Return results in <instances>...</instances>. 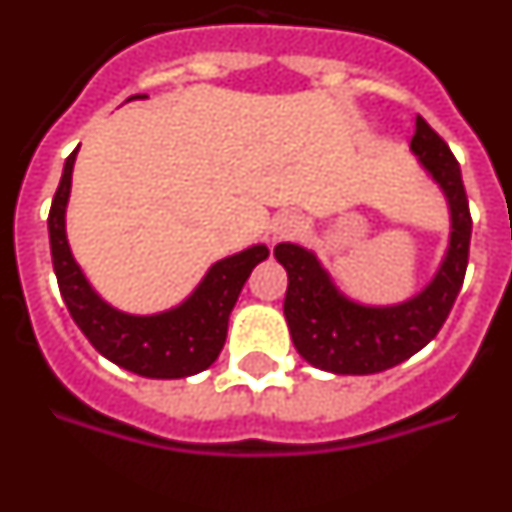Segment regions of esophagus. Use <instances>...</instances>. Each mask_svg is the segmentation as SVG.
<instances>
[{"label": "esophagus", "mask_w": 512, "mask_h": 512, "mask_svg": "<svg viewBox=\"0 0 512 512\" xmlns=\"http://www.w3.org/2000/svg\"><path fill=\"white\" fill-rule=\"evenodd\" d=\"M302 228H305V223H302V217L297 215V212H284V215H279L277 220H274V238L277 241H287V238H295V235L302 233Z\"/></svg>", "instance_id": "34e87169"}]
</instances>
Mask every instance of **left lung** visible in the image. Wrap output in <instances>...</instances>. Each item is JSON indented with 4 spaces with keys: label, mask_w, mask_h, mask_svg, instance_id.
Segmentation results:
<instances>
[{
    "label": "left lung",
    "mask_w": 512,
    "mask_h": 512,
    "mask_svg": "<svg viewBox=\"0 0 512 512\" xmlns=\"http://www.w3.org/2000/svg\"><path fill=\"white\" fill-rule=\"evenodd\" d=\"M410 148L443 189L451 210L449 251L433 282L420 295L390 307L359 305L333 287L315 253L295 243H279L274 248V256L289 277L284 318L292 343L307 364L323 372L377 374L410 359L436 338L464 284L472 215L459 161L446 140L420 115L415 117Z\"/></svg>",
    "instance_id": "8db88e82"
}]
</instances>
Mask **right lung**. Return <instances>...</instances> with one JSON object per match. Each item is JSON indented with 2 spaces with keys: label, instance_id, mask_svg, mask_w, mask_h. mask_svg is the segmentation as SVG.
<instances>
[{
  "label": "right lung",
  "instance_id": "right-lung-1",
  "mask_svg": "<svg viewBox=\"0 0 512 512\" xmlns=\"http://www.w3.org/2000/svg\"><path fill=\"white\" fill-rule=\"evenodd\" d=\"M140 94L130 99H138ZM76 151L63 164L61 184L53 194L48 233L58 289L71 318L94 348L112 364L151 379H179L205 372L220 356L228 336V318L253 266L269 256L253 246L210 266L200 287L174 310L158 315H128L110 307L92 289L66 241V202Z\"/></svg>",
  "mask_w": 512,
  "mask_h": 512
}]
</instances>
